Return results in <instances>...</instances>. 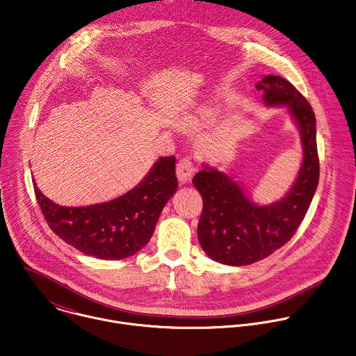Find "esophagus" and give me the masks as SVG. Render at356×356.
Returning <instances> with one entry per match:
<instances>
[{
  "instance_id": "1",
  "label": "esophagus",
  "mask_w": 356,
  "mask_h": 356,
  "mask_svg": "<svg viewBox=\"0 0 356 356\" xmlns=\"http://www.w3.org/2000/svg\"><path fill=\"white\" fill-rule=\"evenodd\" d=\"M194 172H195V168L190 158H183L179 161V163L176 166V175H177L180 184L190 183L194 176Z\"/></svg>"
}]
</instances>
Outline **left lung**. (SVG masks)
<instances>
[{
    "instance_id": "1",
    "label": "left lung",
    "mask_w": 356,
    "mask_h": 356,
    "mask_svg": "<svg viewBox=\"0 0 356 356\" xmlns=\"http://www.w3.org/2000/svg\"><path fill=\"white\" fill-rule=\"evenodd\" d=\"M268 106H289L300 129L304 159L296 183L279 201L255 204L230 176L204 165L193 184L204 208L198 241L207 255L223 265L244 266L265 259L294 236L319 183L316 118L305 97L286 79L268 74L257 83Z\"/></svg>"
}]
</instances>
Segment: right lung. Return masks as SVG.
Returning <instances> with one entry per match:
<instances>
[{
	"label": "right lung",
	"instance_id": "add662e5",
	"mask_svg": "<svg viewBox=\"0 0 356 356\" xmlns=\"http://www.w3.org/2000/svg\"><path fill=\"white\" fill-rule=\"evenodd\" d=\"M175 156L159 158L129 193L90 207H60L33 180L37 202L51 230L66 244L98 259H124L138 252L177 190Z\"/></svg>",
	"mask_w": 356,
	"mask_h": 356
}]
</instances>
